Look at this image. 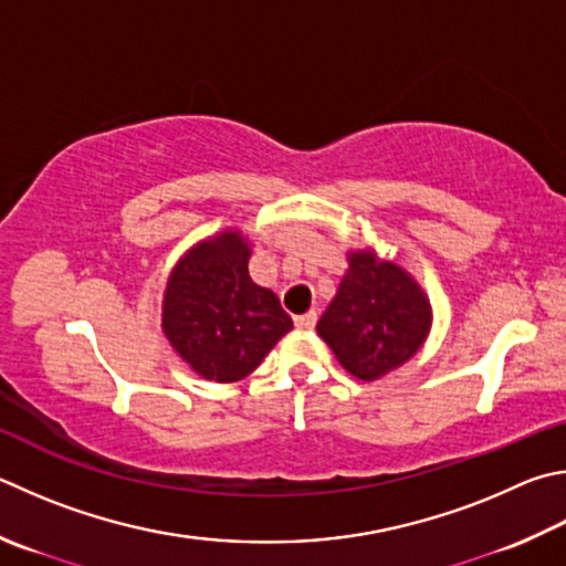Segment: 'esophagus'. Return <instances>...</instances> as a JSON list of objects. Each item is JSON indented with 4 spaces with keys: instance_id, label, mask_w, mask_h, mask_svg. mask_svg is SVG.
<instances>
[{
    "instance_id": "obj_1",
    "label": "esophagus",
    "mask_w": 566,
    "mask_h": 566,
    "mask_svg": "<svg viewBox=\"0 0 566 566\" xmlns=\"http://www.w3.org/2000/svg\"><path fill=\"white\" fill-rule=\"evenodd\" d=\"M294 324H296V328H314L316 326V312H306V314L294 316Z\"/></svg>"
}]
</instances>
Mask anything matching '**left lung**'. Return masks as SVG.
<instances>
[{
    "instance_id": "1",
    "label": "left lung",
    "mask_w": 566,
    "mask_h": 566,
    "mask_svg": "<svg viewBox=\"0 0 566 566\" xmlns=\"http://www.w3.org/2000/svg\"><path fill=\"white\" fill-rule=\"evenodd\" d=\"M430 318L428 296L403 266L358 250L348 252V270L316 332L348 374L376 381L423 346Z\"/></svg>"
}]
</instances>
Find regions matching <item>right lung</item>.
Segmentation results:
<instances>
[{"label":"right lung","instance_id":"right-lung-1","mask_svg":"<svg viewBox=\"0 0 566 566\" xmlns=\"http://www.w3.org/2000/svg\"><path fill=\"white\" fill-rule=\"evenodd\" d=\"M250 244L224 230L185 252L163 300V332L195 374L214 384L250 376L292 318L248 272Z\"/></svg>","mask_w":566,"mask_h":566}]
</instances>
